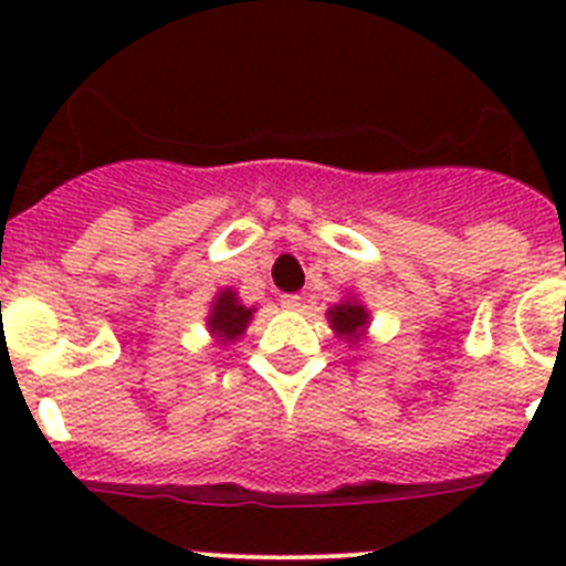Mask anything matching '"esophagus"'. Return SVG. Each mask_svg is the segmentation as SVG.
I'll return each instance as SVG.
<instances>
[{
	"label": "esophagus",
	"mask_w": 566,
	"mask_h": 566,
	"mask_svg": "<svg viewBox=\"0 0 566 566\" xmlns=\"http://www.w3.org/2000/svg\"><path fill=\"white\" fill-rule=\"evenodd\" d=\"M280 306L297 312V308H303V297L300 294H280Z\"/></svg>",
	"instance_id": "34e87169"
}]
</instances>
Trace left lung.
I'll return each mask as SVG.
<instances>
[{
	"label": "left lung",
	"instance_id": "8db88e82",
	"mask_svg": "<svg viewBox=\"0 0 566 566\" xmlns=\"http://www.w3.org/2000/svg\"><path fill=\"white\" fill-rule=\"evenodd\" d=\"M328 317H332L334 332L345 334V337H357L365 328V323H368V314L357 303H339V306H334L328 312Z\"/></svg>",
	"mask_w": 566,
	"mask_h": 566
}]
</instances>
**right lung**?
Instances as JSON below:
<instances>
[{"mask_svg":"<svg viewBox=\"0 0 566 566\" xmlns=\"http://www.w3.org/2000/svg\"><path fill=\"white\" fill-rule=\"evenodd\" d=\"M252 319V308L240 306L232 292H221L214 300L212 314H209V328L221 339H234L238 334L247 332V323Z\"/></svg>","mask_w":566,"mask_h":566,"instance_id":"obj_1","label":"right lung"}]
</instances>
